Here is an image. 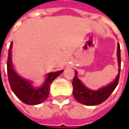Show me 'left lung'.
I'll return each mask as SVG.
<instances>
[{
  "label": "left lung",
  "mask_w": 129,
  "mask_h": 129,
  "mask_svg": "<svg viewBox=\"0 0 129 129\" xmlns=\"http://www.w3.org/2000/svg\"><path fill=\"white\" fill-rule=\"evenodd\" d=\"M117 60L119 65V70L116 78L113 82L105 87L101 88L98 90H92L88 88L81 83L77 78V73L75 71V77L73 80V95L77 102L87 106H95L100 104L108 99L117 86L121 67V56H120V46L117 43Z\"/></svg>",
  "instance_id": "8db88e82"
}]
</instances>
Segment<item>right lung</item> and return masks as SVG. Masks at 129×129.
<instances>
[{
	"label": "right lung",
	"mask_w": 129,
	"mask_h": 129,
	"mask_svg": "<svg viewBox=\"0 0 129 129\" xmlns=\"http://www.w3.org/2000/svg\"><path fill=\"white\" fill-rule=\"evenodd\" d=\"M12 42L10 44L8 51L7 64V76L11 88L16 96L25 104L28 105L39 104L48 98L51 84L63 70L48 74L42 86L35 88L32 86L30 81L21 77L16 73L12 61Z\"/></svg>",
	"instance_id": "1"
}]
</instances>
